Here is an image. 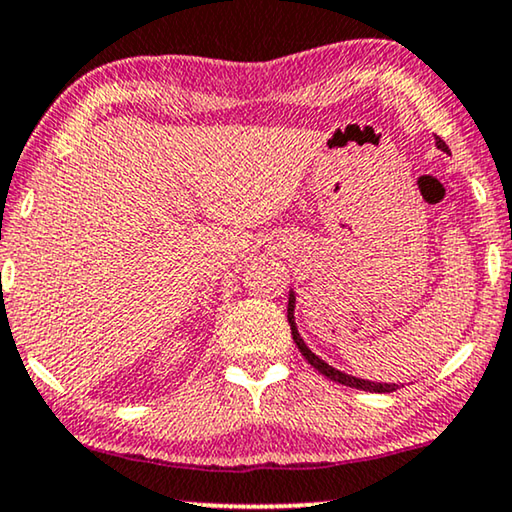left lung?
<instances>
[{
	"label": "left lung",
	"mask_w": 512,
	"mask_h": 512,
	"mask_svg": "<svg viewBox=\"0 0 512 512\" xmlns=\"http://www.w3.org/2000/svg\"><path fill=\"white\" fill-rule=\"evenodd\" d=\"M436 139V148L443 150V153H450V148L445 146V141L441 136H434ZM294 304H297V297H294V290H290V301H287V322H290V329H292V338L294 343H297V348L301 355L306 357V362L313 366V369H318V373L322 376L334 380L338 385H345V387H352V390H362V392H376V394H383V392H394L399 390L403 385L397 383H378V380H366V378H359V376H350V373H345L341 369H334V366L327 364L325 359L315 355V352L308 348L304 338H301L299 329H297V322H294Z\"/></svg>",
	"instance_id": "left-lung-1"
}]
</instances>
